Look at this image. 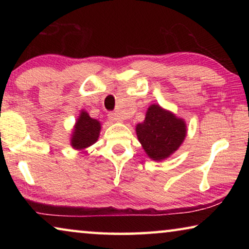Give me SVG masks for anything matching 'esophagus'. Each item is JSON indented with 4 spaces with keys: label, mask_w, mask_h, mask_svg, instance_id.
Here are the masks:
<instances>
[{
    "label": "esophagus",
    "mask_w": 249,
    "mask_h": 249,
    "mask_svg": "<svg viewBox=\"0 0 249 249\" xmlns=\"http://www.w3.org/2000/svg\"><path fill=\"white\" fill-rule=\"evenodd\" d=\"M107 116H108V120L109 121L115 122V123H121V122L123 121V120H122L121 115L117 114V113H115V112H109Z\"/></svg>",
    "instance_id": "1"
}]
</instances>
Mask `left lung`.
Here are the masks:
<instances>
[{"instance_id": "1", "label": "left lung", "mask_w": 249, "mask_h": 249, "mask_svg": "<svg viewBox=\"0 0 249 249\" xmlns=\"http://www.w3.org/2000/svg\"><path fill=\"white\" fill-rule=\"evenodd\" d=\"M138 141L148 157L160 161L169 157L182 144L187 135V125L174 113L150 105L142 123L136 125Z\"/></svg>"}]
</instances>
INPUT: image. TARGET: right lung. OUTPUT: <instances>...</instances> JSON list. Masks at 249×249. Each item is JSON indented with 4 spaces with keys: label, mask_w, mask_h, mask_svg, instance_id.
<instances>
[{
    "label": "right lung",
    "mask_w": 249,
    "mask_h": 249,
    "mask_svg": "<svg viewBox=\"0 0 249 249\" xmlns=\"http://www.w3.org/2000/svg\"><path fill=\"white\" fill-rule=\"evenodd\" d=\"M101 130V123L91 119L86 111H81L71 135V146L74 149L82 150L93 145L98 141Z\"/></svg>",
    "instance_id": "1"
}]
</instances>
